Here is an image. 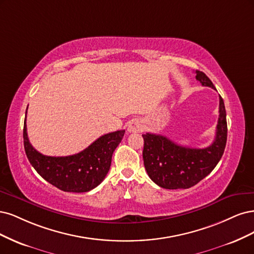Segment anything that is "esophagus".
<instances>
[{
	"label": "esophagus",
	"instance_id": "34e87169",
	"mask_svg": "<svg viewBox=\"0 0 254 254\" xmlns=\"http://www.w3.org/2000/svg\"><path fill=\"white\" fill-rule=\"evenodd\" d=\"M142 129H143L142 121L139 119H133L129 122L127 127V130L129 133H137V132H140Z\"/></svg>",
	"mask_w": 254,
	"mask_h": 254
}]
</instances>
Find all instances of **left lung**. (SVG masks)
<instances>
[{
  "mask_svg": "<svg viewBox=\"0 0 254 254\" xmlns=\"http://www.w3.org/2000/svg\"><path fill=\"white\" fill-rule=\"evenodd\" d=\"M196 80L203 86L216 89L202 71L196 70ZM227 120L223 98L219 96V116L213 143L203 149L176 144L158 134H143L144 168L152 181L165 189H189L209 175L222 158L227 142Z\"/></svg>",
  "mask_w": 254,
  "mask_h": 254,
  "instance_id": "8db88e82",
  "label": "left lung"
}]
</instances>
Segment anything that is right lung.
Listing matches in <instances>:
<instances>
[{
	"instance_id": "add662e5",
	"label": "right lung",
	"mask_w": 254,
	"mask_h": 254,
	"mask_svg": "<svg viewBox=\"0 0 254 254\" xmlns=\"http://www.w3.org/2000/svg\"><path fill=\"white\" fill-rule=\"evenodd\" d=\"M125 132V129H120L105 134L78 154L53 157L39 153L30 144L25 118L24 149L31 166L46 182L64 192H88L100 185L108 174L113 153L121 142Z\"/></svg>"
}]
</instances>
